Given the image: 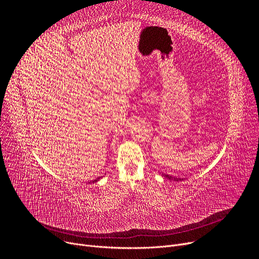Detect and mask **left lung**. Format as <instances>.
Here are the masks:
<instances>
[{"instance_id": "obj_1", "label": "left lung", "mask_w": 259, "mask_h": 259, "mask_svg": "<svg viewBox=\"0 0 259 259\" xmlns=\"http://www.w3.org/2000/svg\"><path fill=\"white\" fill-rule=\"evenodd\" d=\"M163 176L169 180H175V182H179V180H182V178H176V177H173V176L167 175V174H163Z\"/></svg>"}]
</instances>
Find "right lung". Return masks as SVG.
Here are the masks:
<instances>
[{"mask_svg": "<svg viewBox=\"0 0 259 259\" xmlns=\"http://www.w3.org/2000/svg\"><path fill=\"white\" fill-rule=\"evenodd\" d=\"M98 179H99V177H98V178H96V179H94V180H93V182H92V183H95V182H97V180H98Z\"/></svg>", "mask_w": 259, "mask_h": 259, "instance_id": "right-lung-1", "label": "right lung"}]
</instances>
